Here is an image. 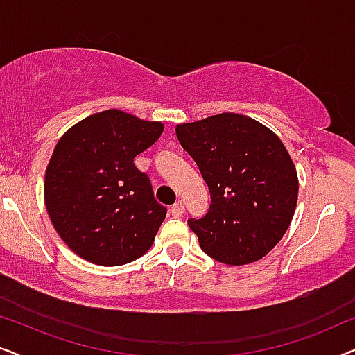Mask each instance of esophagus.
<instances>
[{
	"mask_svg": "<svg viewBox=\"0 0 355 355\" xmlns=\"http://www.w3.org/2000/svg\"><path fill=\"white\" fill-rule=\"evenodd\" d=\"M184 213V203L181 200H178L174 205L171 207V215L173 216H181Z\"/></svg>",
	"mask_w": 355,
	"mask_h": 355,
	"instance_id": "1",
	"label": "esophagus"
}]
</instances>
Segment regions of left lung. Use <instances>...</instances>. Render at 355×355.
I'll use <instances>...</instances> for the list:
<instances>
[{
	"instance_id": "left-lung-1",
	"label": "left lung",
	"mask_w": 355,
	"mask_h": 355,
	"mask_svg": "<svg viewBox=\"0 0 355 355\" xmlns=\"http://www.w3.org/2000/svg\"><path fill=\"white\" fill-rule=\"evenodd\" d=\"M210 189L207 215L189 220L208 257L247 265L268 254L293 221L297 171L278 135L244 114L221 113L176 125Z\"/></svg>"
}]
</instances>
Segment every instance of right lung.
<instances>
[{"mask_svg": "<svg viewBox=\"0 0 355 355\" xmlns=\"http://www.w3.org/2000/svg\"><path fill=\"white\" fill-rule=\"evenodd\" d=\"M158 121L106 110L72 125L45 174V205L58 234L90 263L118 266L152 247L166 216L134 158L157 142Z\"/></svg>", "mask_w": 355, "mask_h": 355, "instance_id": "1", "label": "right lung"}]
</instances>
